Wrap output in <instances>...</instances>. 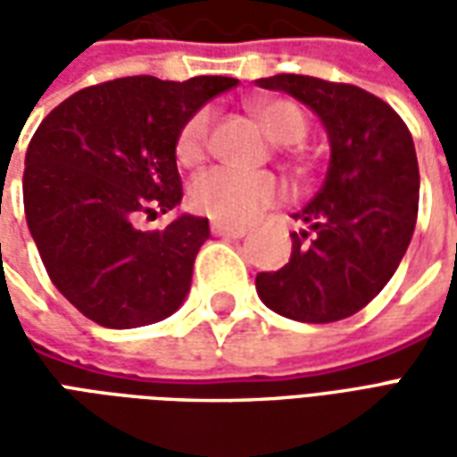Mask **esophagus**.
Instances as JSON below:
<instances>
[{
	"instance_id": "esophagus-1",
	"label": "esophagus",
	"mask_w": 457,
	"mask_h": 457,
	"mask_svg": "<svg viewBox=\"0 0 457 457\" xmlns=\"http://www.w3.org/2000/svg\"><path fill=\"white\" fill-rule=\"evenodd\" d=\"M210 229H212V235H218V237L239 239L247 235V228H245V225H225V222H212V225H210Z\"/></svg>"
}]
</instances>
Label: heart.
I'll list each match as a JSON object with an SVG mask.
<instances>
[{"instance_id":"1","label":"heart","mask_w":457,"mask_h":457,"mask_svg":"<svg viewBox=\"0 0 457 457\" xmlns=\"http://www.w3.org/2000/svg\"><path fill=\"white\" fill-rule=\"evenodd\" d=\"M259 124L264 127L271 139L277 144H298L306 137L308 120L303 110L296 103L288 100H259L254 104ZM210 124L212 114L210 110H198L183 121L176 139V159L183 166H195L205 159V151L210 144ZM284 198V186L278 183L274 173L259 170L225 169L215 166L198 173L188 190L190 208L198 215L225 222V225H237L257 218L262 210L277 205Z\"/></svg>"}]
</instances>
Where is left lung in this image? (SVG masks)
<instances>
[{
    "instance_id": "1",
    "label": "left lung",
    "mask_w": 457,
    "mask_h": 457,
    "mask_svg": "<svg viewBox=\"0 0 457 457\" xmlns=\"http://www.w3.org/2000/svg\"><path fill=\"white\" fill-rule=\"evenodd\" d=\"M320 117L330 139L323 188L294 220L291 259L257 274V294L274 313L301 323L354 316L394 277L419 215V161L409 127L357 85L311 75L259 78Z\"/></svg>"
}]
</instances>
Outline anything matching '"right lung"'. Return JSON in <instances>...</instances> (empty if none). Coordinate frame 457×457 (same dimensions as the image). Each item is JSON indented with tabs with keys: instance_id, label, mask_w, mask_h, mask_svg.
I'll return each mask as SVG.
<instances>
[{
	"instance_id": "right-lung-1",
	"label": "right lung",
	"mask_w": 457,
	"mask_h": 457,
	"mask_svg": "<svg viewBox=\"0 0 457 457\" xmlns=\"http://www.w3.org/2000/svg\"><path fill=\"white\" fill-rule=\"evenodd\" d=\"M235 85L222 75L117 78L71 95L31 137L26 225L55 288L97 326H149L183 303L208 220L180 215L146 232L134 222L179 205L180 127Z\"/></svg>"
}]
</instances>
